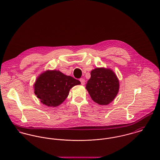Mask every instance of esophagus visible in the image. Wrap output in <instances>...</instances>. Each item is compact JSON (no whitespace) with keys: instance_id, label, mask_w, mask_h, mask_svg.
I'll return each mask as SVG.
<instances>
[{"instance_id":"34e87169","label":"esophagus","mask_w":160,"mask_h":160,"mask_svg":"<svg viewBox=\"0 0 160 160\" xmlns=\"http://www.w3.org/2000/svg\"><path fill=\"white\" fill-rule=\"evenodd\" d=\"M79 81H80V82H81V83L82 85H84V84H85V80H84V79L81 78V79H79Z\"/></svg>"}]
</instances>
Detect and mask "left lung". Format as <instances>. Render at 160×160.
Here are the masks:
<instances>
[{"mask_svg": "<svg viewBox=\"0 0 160 160\" xmlns=\"http://www.w3.org/2000/svg\"><path fill=\"white\" fill-rule=\"evenodd\" d=\"M86 89L92 99L101 105H107L117 95L119 83L114 72L109 68H96L92 70Z\"/></svg>", "mask_w": 160, "mask_h": 160, "instance_id": "obj_1", "label": "left lung"}]
</instances>
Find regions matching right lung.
Here are the masks:
<instances>
[{
	"mask_svg": "<svg viewBox=\"0 0 160 160\" xmlns=\"http://www.w3.org/2000/svg\"><path fill=\"white\" fill-rule=\"evenodd\" d=\"M80 84L79 81L58 70H47L37 78L34 93L43 104L55 107L65 100L72 87Z\"/></svg>",
	"mask_w": 160,
	"mask_h": 160,
	"instance_id": "add662e5",
	"label": "right lung"
}]
</instances>
